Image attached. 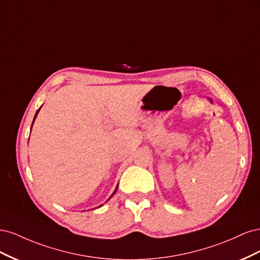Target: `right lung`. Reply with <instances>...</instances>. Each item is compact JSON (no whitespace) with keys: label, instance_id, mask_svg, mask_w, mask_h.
<instances>
[{"label":"right lung","instance_id":"1","mask_svg":"<svg viewBox=\"0 0 260 260\" xmlns=\"http://www.w3.org/2000/svg\"><path fill=\"white\" fill-rule=\"evenodd\" d=\"M39 111H40V108H39V109H38V111H37V113H36V116H35V119H36V117H37V115H38V113H39ZM35 119H34V121H35ZM32 123H34V122H32ZM116 191H117V187H116V190H115V192H114V193H113V195H114V194H115V193H116ZM113 195H112V196H113Z\"/></svg>","mask_w":260,"mask_h":260}]
</instances>
